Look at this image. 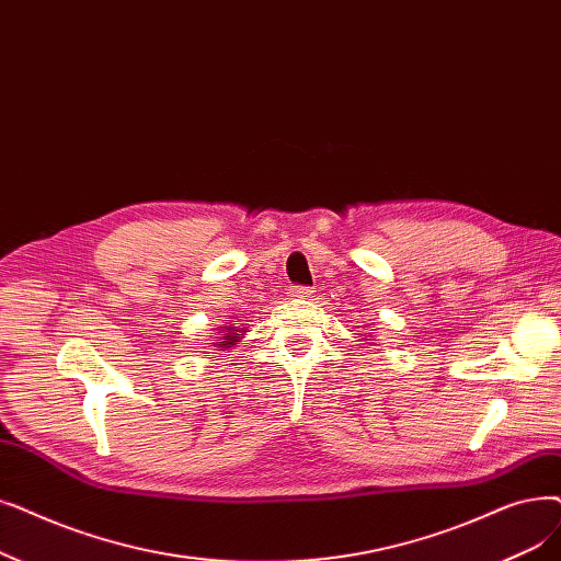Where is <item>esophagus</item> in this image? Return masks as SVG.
<instances>
[{"instance_id":"esophagus-1","label":"esophagus","mask_w":561,"mask_h":561,"mask_svg":"<svg viewBox=\"0 0 561 561\" xmlns=\"http://www.w3.org/2000/svg\"><path fill=\"white\" fill-rule=\"evenodd\" d=\"M288 294H290V298H302V300H309V298H313V290L309 288V286H290L288 288Z\"/></svg>"}]
</instances>
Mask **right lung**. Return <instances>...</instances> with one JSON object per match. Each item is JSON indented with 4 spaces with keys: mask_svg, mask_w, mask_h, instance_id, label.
I'll list each match as a JSON object with an SVG mask.
<instances>
[{
    "mask_svg": "<svg viewBox=\"0 0 561 561\" xmlns=\"http://www.w3.org/2000/svg\"><path fill=\"white\" fill-rule=\"evenodd\" d=\"M222 332H225V336H217L215 339V346L217 348H231V346H236V341H240V336H238L240 330H236L231 325H225Z\"/></svg>",
    "mask_w": 561,
    "mask_h": 561,
    "instance_id": "1",
    "label": "right lung"
}]
</instances>
